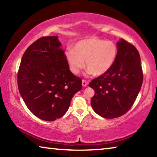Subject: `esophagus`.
<instances>
[{
  "label": "esophagus",
  "instance_id": "obj_1",
  "mask_svg": "<svg viewBox=\"0 0 157 157\" xmlns=\"http://www.w3.org/2000/svg\"><path fill=\"white\" fill-rule=\"evenodd\" d=\"M82 86H86V85H87V82H86V81L85 80V79H82Z\"/></svg>",
  "mask_w": 157,
  "mask_h": 157
}]
</instances>
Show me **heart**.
Returning <instances> with one entry per match:
<instances>
[{"mask_svg": "<svg viewBox=\"0 0 157 157\" xmlns=\"http://www.w3.org/2000/svg\"><path fill=\"white\" fill-rule=\"evenodd\" d=\"M118 48L112 41L97 38L83 39L69 48L66 57L73 74H78L84 67V61L89 73L95 76L102 75L109 70L115 62Z\"/></svg>", "mask_w": 157, "mask_h": 157, "instance_id": "b5f03b06", "label": "heart"}]
</instances>
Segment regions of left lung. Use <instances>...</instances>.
<instances>
[{"mask_svg": "<svg viewBox=\"0 0 157 157\" xmlns=\"http://www.w3.org/2000/svg\"><path fill=\"white\" fill-rule=\"evenodd\" d=\"M117 48L113 65L89 84L95 90L91 100L92 107L105 118H116L126 113L134 105L143 84L139 51L123 39L117 43Z\"/></svg>", "mask_w": 157, "mask_h": 157, "instance_id": "1", "label": "left lung"}]
</instances>
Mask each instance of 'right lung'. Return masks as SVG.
<instances>
[{"label":"right lung","mask_w":157,"mask_h":157,"mask_svg":"<svg viewBox=\"0 0 157 157\" xmlns=\"http://www.w3.org/2000/svg\"><path fill=\"white\" fill-rule=\"evenodd\" d=\"M57 36H42L29 46L21 61L18 88L25 104L41 120L53 121L68 111L82 87L69 69Z\"/></svg>","instance_id":"obj_1"}]
</instances>
